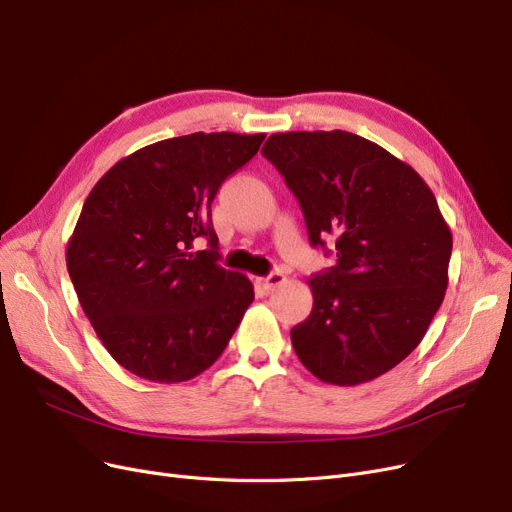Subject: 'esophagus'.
<instances>
[{"label": "esophagus", "mask_w": 512, "mask_h": 512, "mask_svg": "<svg viewBox=\"0 0 512 512\" xmlns=\"http://www.w3.org/2000/svg\"><path fill=\"white\" fill-rule=\"evenodd\" d=\"M285 277H283V273H279V271H275V273H269V275H264V277H256V283L260 285L262 290H273V288H277V285L283 281Z\"/></svg>", "instance_id": "34e87169"}]
</instances>
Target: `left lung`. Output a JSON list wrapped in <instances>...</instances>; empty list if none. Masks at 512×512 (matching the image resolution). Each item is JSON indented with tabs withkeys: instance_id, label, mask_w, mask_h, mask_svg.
Wrapping results in <instances>:
<instances>
[{
	"instance_id": "left-lung-1",
	"label": "left lung",
	"mask_w": 512,
	"mask_h": 512,
	"mask_svg": "<svg viewBox=\"0 0 512 512\" xmlns=\"http://www.w3.org/2000/svg\"><path fill=\"white\" fill-rule=\"evenodd\" d=\"M336 264L309 279L313 311L292 327L302 365L355 386L393 370L424 338L447 290L452 233L414 168L351 132H281L264 142Z\"/></svg>"
}]
</instances>
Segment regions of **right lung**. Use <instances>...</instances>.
Wrapping results in <instances>:
<instances>
[{
    "mask_svg": "<svg viewBox=\"0 0 512 512\" xmlns=\"http://www.w3.org/2000/svg\"><path fill=\"white\" fill-rule=\"evenodd\" d=\"M262 140L233 132L159 140L117 161L90 191L67 269L94 332L128 372L185 382L227 349L254 285L220 267L212 201ZM199 236L208 251L192 250Z\"/></svg>",
    "mask_w": 512,
    "mask_h": 512,
    "instance_id": "obj_1",
    "label": "right lung"
}]
</instances>
